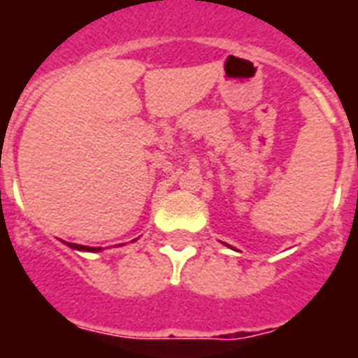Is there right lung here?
Here are the masks:
<instances>
[{
  "instance_id": "add662e5",
  "label": "right lung",
  "mask_w": 358,
  "mask_h": 358,
  "mask_svg": "<svg viewBox=\"0 0 358 358\" xmlns=\"http://www.w3.org/2000/svg\"><path fill=\"white\" fill-rule=\"evenodd\" d=\"M64 243H66V241H64ZM66 245H69L70 249L81 250V252H100V250H102V247H87V245H78V243H66Z\"/></svg>"
}]
</instances>
